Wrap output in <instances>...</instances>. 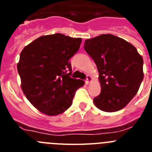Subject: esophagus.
I'll return each instance as SVG.
<instances>
[{
    "label": "esophagus",
    "mask_w": 152,
    "mask_h": 152,
    "mask_svg": "<svg viewBox=\"0 0 152 152\" xmlns=\"http://www.w3.org/2000/svg\"><path fill=\"white\" fill-rule=\"evenodd\" d=\"M91 80H92V77H91V75H87V78H86V80H85L86 84H89V83L91 81Z\"/></svg>",
    "instance_id": "esophagus-1"
}]
</instances>
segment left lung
Wrapping results in <instances>:
<instances>
[{
    "label": "left lung",
    "instance_id": "obj_1",
    "mask_svg": "<svg viewBox=\"0 0 152 152\" xmlns=\"http://www.w3.org/2000/svg\"><path fill=\"white\" fill-rule=\"evenodd\" d=\"M84 47L99 72L101 92L94 99L95 106L105 112L124 108L143 80L142 57L132 44L111 34L87 39Z\"/></svg>",
    "mask_w": 152,
    "mask_h": 152
}]
</instances>
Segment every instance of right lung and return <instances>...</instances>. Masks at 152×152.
<instances>
[{
	"mask_svg": "<svg viewBox=\"0 0 152 152\" xmlns=\"http://www.w3.org/2000/svg\"><path fill=\"white\" fill-rule=\"evenodd\" d=\"M82 39L61 33L41 36L26 45L20 56L17 71L24 94L37 110L56 116L72 104L75 92L84 81L72 78L69 59Z\"/></svg>",
	"mask_w": 152,
	"mask_h": 152,
	"instance_id": "obj_1",
	"label": "right lung"
}]
</instances>
